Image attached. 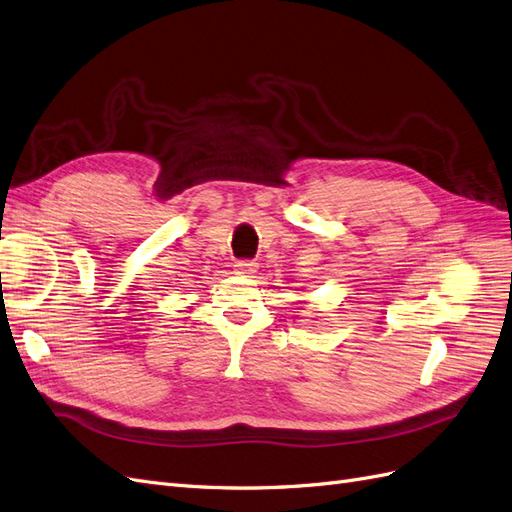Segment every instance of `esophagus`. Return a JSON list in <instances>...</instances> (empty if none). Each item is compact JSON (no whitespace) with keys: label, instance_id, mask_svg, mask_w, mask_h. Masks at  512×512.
Here are the masks:
<instances>
[{"label":"esophagus","instance_id":"1","mask_svg":"<svg viewBox=\"0 0 512 512\" xmlns=\"http://www.w3.org/2000/svg\"><path fill=\"white\" fill-rule=\"evenodd\" d=\"M234 270H236V274H240V276H253V274L257 272V263L251 261V259H240V261H236Z\"/></svg>","mask_w":512,"mask_h":512}]
</instances>
